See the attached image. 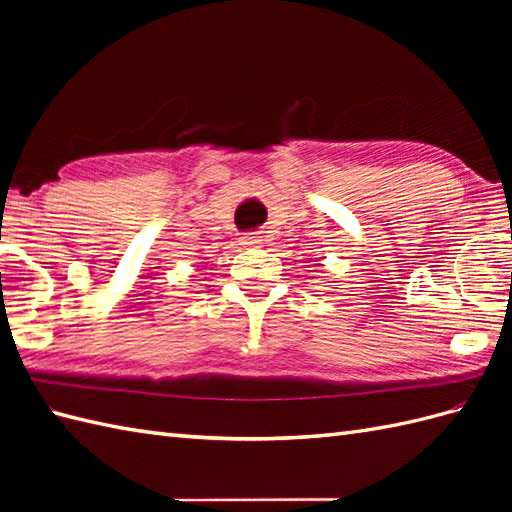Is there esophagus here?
Instances as JSON below:
<instances>
[{"mask_svg": "<svg viewBox=\"0 0 512 512\" xmlns=\"http://www.w3.org/2000/svg\"><path fill=\"white\" fill-rule=\"evenodd\" d=\"M242 244H246V246H253V244H259V237H257L255 233H248V235H244V237H242Z\"/></svg>", "mask_w": 512, "mask_h": 512, "instance_id": "34e87169", "label": "esophagus"}]
</instances>
